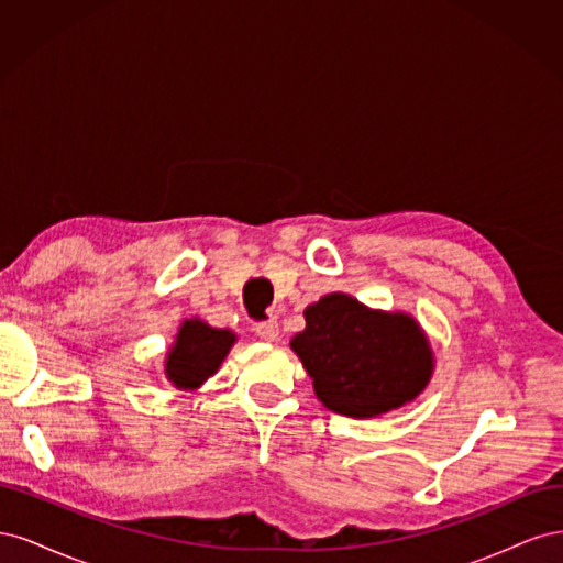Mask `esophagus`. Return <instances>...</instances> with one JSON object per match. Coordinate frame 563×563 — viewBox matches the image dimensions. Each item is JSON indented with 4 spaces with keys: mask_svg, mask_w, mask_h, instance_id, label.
<instances>
[{
    "mask_svg": "<svg viewBox=\"0 0 563 563\" xmlns=\"http://www.w3.org/2000/svg\"><path fill=\"white\" fill-rule=\"evenodd\" d=\"M255 333H258L263 340H267V343H277L279 340V323L275 317H269L265 321H258L255 323Z\"/></svg>",
    "mask_w": 563,
    "mask_h": 563,
    "instance_id": "1",
    "label": "esophagus"
}]
</instances>
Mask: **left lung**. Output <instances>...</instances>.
<instances>
[{
    "instance_id": "obj_1",
    "label": "left lung",
    "mask_w": 563,
    "mask_h": 563,
    "mask_svg": "<svg viewBox=\"0 0 563 563\" xmlns=\"http://www.w3.org/2000/svg\"><path fill=\"white\" fill-rule=\"evenodd\" d=\"M291 350L310 373L317 399L333 413L376 418L428 387L434 354L420 323L404 312L371 310L329 294L305 310Z\"/></svg>"
}]
</instances>
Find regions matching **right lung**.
I'll use <instances>...</instances> for the list:
<instances>
[{"label": "right lung", "mask_w": 563, "mask_h": 563, "mask_svg": "<svg viewBox=\"0 0 563 563\" xmlns=\"http://www.w3.org/2000/svg\"><path fill=\"white\" fill-rule=\"evenodd\" d=\"M236 335L228 329H213L201 319H185L176 343L166 354L164 373L178 389L195 391L223 364Z\"/></svg>", "instance_id": "1"}]
</instances>
